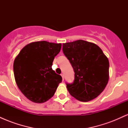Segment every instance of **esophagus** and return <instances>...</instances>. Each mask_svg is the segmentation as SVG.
<instances>
[{
    "instance_id": "esophagus-1",
    "label": "esophagus",
    "mask_w": 128,
    "mask_h": 128,
    "mask_svg": "<svg viewBox=\"0 0 128 128\" xmlns=\"http://www.w3.org/2000/svg\"><path fill=\"white\" fill-rule=\"evenodd\" d=\"M61 76H62V80H64V74H63V73H61Z\"/></svg>"
}]
</instances>
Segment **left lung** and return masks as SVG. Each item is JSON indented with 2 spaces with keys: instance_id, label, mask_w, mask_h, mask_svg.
<instances>
[{
  "instance_id": "1",
  "label": "left lung",
  "mask_w": 128,
  "mask_h": 128,
  "mask_svg": "<svg viewBox=\"0 0 128 128\" xmlns=\"http://www.w3.org/2000/svg\"><path fill=\"white\" fill-rule=\"evenodd\" d=\"M64 55L74 72L72 83H66L69 93L81 102L97 98L105 89L109 79V61L102 49L84 40L62 44Z\"/></svg>"
}]
</instances>
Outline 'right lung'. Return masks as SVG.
<instances>
[{"label":"right lung","instance_id":"1","mask_svg":"<svg viewBox=\"0 0 128 128\" xmlns=\"http://www.w3.org/2000/svg\"><path fill=\"white\" fill-rule=\"evenodd\" d=\"M61 48V43L34 42L24 46L16 58L13 69L16 84L29 100L43 103L54 95L62 77L52 66Z\"/></svg>","mask_w":128,"mask_h":128}]
</instances>
